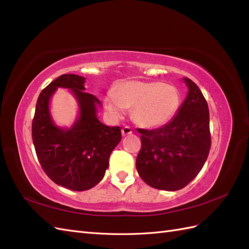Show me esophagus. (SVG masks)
Masks as SVG:
<instances>
[{"label":"esophagus","mask_w":249,"mask_h":249,"mask_svg":"<svg viewBox=\"0 0 249 249\" xmlns=\"http://www.w3.org/2000/svg\"><path fill=\"white\" fill-rule=\"evenodd\" d=\"M132 129L130 126H124V127H123V130H122V134H123V136H127V135H131L132 134Z\"/></svg>","instance_id":"34e87169"}]
</instances>
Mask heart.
I'll return each instance as SVG.
<instances>
[{"label": "heart", "instance_id": "b5f03b06", "mask_svg": "<svg viewBox=\"0 0 249 249\" xmlns=\"http://www.w3.org/2000/svg\"><path fill=\"white\" fill-rule=\"evenodd\" d=\"M180 95L176 86L161 82L125 81L104 99V106L113 119L123 118L126 109L138 125L146 129L167 124L177 114Z\"/></svg>", "mask_w": 249, "mask_h": 249}]
</instances>
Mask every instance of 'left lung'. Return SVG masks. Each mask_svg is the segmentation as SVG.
<instances>
[{
	"label": "left lung",
	"mask_w": 249,
	"mask_h": 249,
	"mask_svg": "<svg viewBox=\"0 0 249 249\" xmlns=\"http://www.w3.org/2000/svg\"><path fill=\"white\" fill-rule=\"evenodd\" d=\"M188 93L171 122L156 130H142L136 168L156 189L177 191L198 175L211 148L210 114L200 89L184 78Z\"/></svg>",
	"instance_id": "left-lung-1"
}]
</instances>
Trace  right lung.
Returning a JSON list of instances; mask_svg holds the SVG:
<instances>
[{
  "label": "right lung",
  "mask_w": 249,
  "mask_h": 249,
  "mask_svg": "<svg viewBox=\"0 0 249 249\" xmlns=\"http://www.w3.org/2000/svg\"><path fill=\"white\" fill-rule=\"evenodd\" d=\"M85 78L65 73L40 92L32 123L37 158L47 176L73 191L91 189L103 179L112 150L122 140L120 126H109L97 118L100 100L85 92ZM58 88L69 89L77 101L78 116L71 128L57 126L49 105Z\"/></svg>",
  "instance_id": "right-lung-1"
}]
</instances>
